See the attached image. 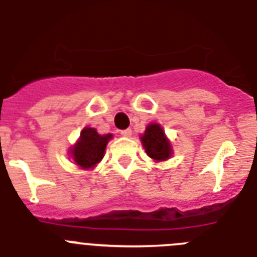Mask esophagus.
<instances>
[{
    "instance_id": "34e87169",
    "label": "esophagus",
    "mask_w": 257,
    "mask_h": 257,
    "mask_svg": "<svg viewBox=\"0 0 257 257\" xmlns=\"http://www.w3.org/2000/svg\"><path fill=\"white\" fill-rule=\"evenodd\" d=\"M121 135L124 136V138H130V136L133 135V130H131V128H126V130L121 131Z\"/></svg>"
}]
</instances>
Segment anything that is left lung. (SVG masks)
Masks as SVG:
<instances>
[{
	"label": "left lung",
	"instance_id": "left-lung-1",
	"mask_svg": "<svg viewBox=\"0 0 257 257\" xmlns=\"http://www.w3.org/2000/svg\"><path fill=\"white\" fill-rule=\"evenodd\" d=\"M140 142L147 156L151 157L154 162L167 161L174 154L171 142L166 136L160 123H153V122L149 123L144 134L140 135Z\"/></svg>",
	"mask_w": 257,
	"mask_h": 257
}]
</instances>
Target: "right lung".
Instances as JSON below:
<instances>
[{"label": "right lung", "instance_id": "add662e5", "mask_svg": "<svg viewBox=\"0 0 257 257\" xmlns=\"http://www.w3.org/2000/svg\"><path fill=\"white\" fill-rule=\"evenodd\" d=\"M112 138V134L100 135L96 128L85 127L76 144L70 147L69 154L72 160L82 170H92L103 160L106 144Z\"/></svg>", "mask_w": 257, "mask_h": 257}]
</instances>
